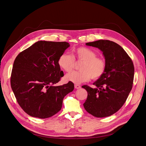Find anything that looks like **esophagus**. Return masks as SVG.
Returning <instances> with one entry per match:
<instances>
[{
  "mask_svg": "<svg viewBox=\"0 0 146 146\" xmlns=\"http://www.w3.org/2000/svg\"><path fill=\"white\" fill-rule=\"evenodd\" d=\"M74 86H75V88H76V89H77V90L80 89V88H81V86L79 85H77V84H76Z\"/></svg>",
  "mask_w": 146,
  "mask_h": 146,
  "instance_id": "esophagus-1",
  "label": "esophagus"
}]
</instances>
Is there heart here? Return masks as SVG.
Wrapping results in <instances>:
<instances>
[{"instance_id": "b5f03b06", "label": "heart", "mask_w": 146, "mask_h": 146, "mask_svg": "<svg viewBox=\"0 0 146 146\" xmlns=\"http://www.w3.org/2000/svg\"><path fill=\"white\" fill-rule=\"evenodd\" d=\"M72 55L63 53L58 60L60 67L64 71L69 72L75 67V60L82 61L79 71H74L67 74L65 77L66 81L76 84H80L87 82L91 78L97 80L105 73L106 63L105 60L100 57L96 56V52L90 48L80 47L72 50ZM74 58H73V57Z\"/></svg>"}]
</instances>
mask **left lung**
Wrapping results in <instances>:
<instances>
[{
  "mask_svg": "<svg viewBox=\"0 0 146 146\" xmlns=\"http://www.w3.org/2000/svg\"><path fill=\"white\" fill-rule=\"evenodd\" d=\"M86 45L103 52L106 69L103 76L93 83L96 88L82 86L88 92L84 108L95 117L110 116L122 107L131 90L135 72L133 61L123 48L113 41L98 40Z\"/></svg>",
  "mask_w": 146,
  "mask_h": 146,
  "instance_id": "8db88e82",
  "label": "left lung"
}]
</instances>
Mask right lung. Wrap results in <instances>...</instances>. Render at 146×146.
Segmentation results:
<instances>
[{"label":"right lung","instance_id":"obj_1","mask_svg":"<svg viewBox=\"0 0 146 146\" xmlns=\"http://www.w3.org/2000/svg\"><path fill=\"white\" fill-rule=\"evenodd\" d=\"M69 46L67 42L39 41L16 56L11 86L17 103L29 115L41 119L54 116L61 109L64 97L74 90L70 82L54 86L64 76L58 58Z\"/></svg>","mask_w":146,"mask_h":146}]
</instances>
